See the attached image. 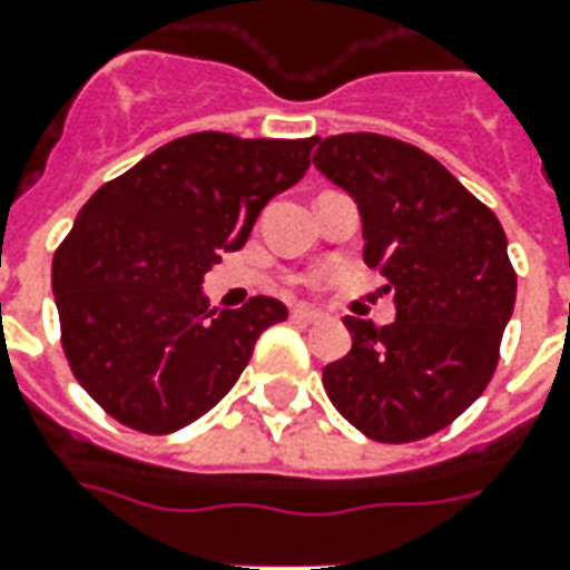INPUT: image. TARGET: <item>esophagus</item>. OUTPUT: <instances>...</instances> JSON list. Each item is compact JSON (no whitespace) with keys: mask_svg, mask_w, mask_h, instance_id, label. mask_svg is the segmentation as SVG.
Instances as JSON below:
<instances>
[{"mask_svg":"<svg viewBox=\"0 0 570 570\" xmlns=\"http://www.w3.org/2000/svg\"><path fill=\"white\" fill-rule=\"evenodd\" d=\"M289 317H293V321H298V324H317L324 314L314 312V308H305V305H296V308L289 312Z\"/></svg>","mask_w":570,"mask_h":570,"instance_id":"1","label":"esophagus"}]
</instances>
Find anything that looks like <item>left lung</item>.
<instances>
[{"label": "left lung", "mask_w": 570, "mask_h": 570, "mask_svg": "<svg viewBox=\"0 0 570 570\" xmlns=\"http://www.w3.org/2000/svg\"><path fill=\"white\" fill-rule=\"evenodd\" d=\"M314 166L361 213L364 262L395 289V324L345 317L352 352L326 364L333 407L382 444L451 425L488 389L515 305L500 218L435 157L389 135L312 138Z\"/></svg>", "instance_id": "1"}]
</instances>
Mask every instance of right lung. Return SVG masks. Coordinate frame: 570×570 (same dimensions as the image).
<instances>
[{"mask_svg": "<svg viewBox=\"0 0 570 570\" xmlns=\"http://www.w3.org/2000/svg\"><path fill=\"white\" fill-rule=\"evenodd\" d=\"M312 138L194 132L157 147L79 209L51 262L79 385L147 435L200 420L234 389L286 305L209 308L203 277L246 244L265 203L308 169Z\"/></svg>", "mask_w": 570, "mask_h": 570, "instance_id": "add662e5", "label": "right lung"}]
</instances>
